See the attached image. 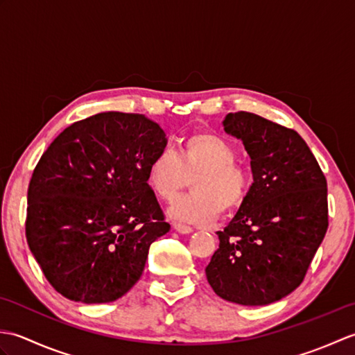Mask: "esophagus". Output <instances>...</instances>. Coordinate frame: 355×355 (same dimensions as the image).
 <instances>
[{"label": "esophagus", "mask_w": 355, "mask_h": 355, "mask_svg": "<svg viewBox=\"0 0 355 355\" xmlns=\"http://www.w3.org/2000/svg\"><path fill=\"white\" fill-rule=\"evenodd\" d=\"M173 229H175L177 232L183 233V235H187V233H192L193 229L191 227V225H186V224H182V223H173Z\"/></svg>", "instance_id": "esophagus-1"}]
</instances>
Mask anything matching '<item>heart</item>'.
<instances>
[{"label": "heart", "instance_id": "obj_1", "mask_svg": "<svg viewBox=\"0 0 355 355\" xmlns=\"http://www.w3.org/2000/svg\"><path fill=\"white\" fill-rule=\"evenodd\" d=\"M236 160V150L214 132L184 139L178 157L163 149L154 155L146 182L158 198L169 202L193 180V195L173 202L169 214L186 223L207 224L220 212L230 214L244 205L252 187V172Z\"/></svg>", "mask_w": 355, "mask_h": 355}]
</instances>
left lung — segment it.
<instances>
[{
	"label": "left lung",
	"instance_id": "8db88e82",
	"mask_svg": "<svg viewBox=\"0 0 355 355\" xmlns=\"http://www.w3.org/2000/svg\"><path fill=\"white\" fill-rule=\"evenodd\" d=\"M224 131L244 143L253 184L206 267L218 296L268 305L302 284L328 229V189L300 135L247 111L230 112Z\"/></svg>",
	"mask_w": 355,
	"mask_h": 355
}]
</instances>
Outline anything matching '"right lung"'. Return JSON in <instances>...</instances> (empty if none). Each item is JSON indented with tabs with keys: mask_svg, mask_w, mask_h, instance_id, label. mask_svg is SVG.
Here are the masks:
<instances>
[{
	"mask_svg": "<svg viewBox=\"0 0 355 355\" xmlns=\"http://www.w3.org/2000/svg\"><path fill=\"white\" fill-rule=\"evenodd\" d=\"M154 120L101 112L51 141L30 178L26 238L53 288L105 304L139 281L150 244L171 225L146 182L166 148Z\"/></svg>",
	"mask_w": 355,
	"mask_h": 355,
	"instance_id": "obj_1",
	"label": "right lung"
}]
</instances>
